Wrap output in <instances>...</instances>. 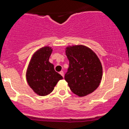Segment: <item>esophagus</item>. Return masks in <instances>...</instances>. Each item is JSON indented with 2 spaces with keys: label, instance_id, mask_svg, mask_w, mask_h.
<instances>
[{
  "label": "esophagus",
  "instance_id": "obj_1",
  "mask_svg": "<svg viewBox=\"0 0 129 129\" xmlns=\"http://www.w3.org/2000/svg\"><path fill=\"white\" fill-rule=\"evenodd\" d=\"M59 73L60 74V75H61V76H62L63 77L64 76V73H63V71H60V72H59Z\"/></svg>",
  "mask_w": 129,
  "mask_h": 129
}]
</instances>
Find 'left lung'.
<instances>
[{"mask_svg": "<svg viewBox=\"0 0 129 129\" xmlns=\"http://www.w3.org/2000/svg\"><path fill=\"white\" fill-rule=\"evenodd\" d=\"M69 67L65 79L72 91L79 96L90 94L98 87L103 67L95 53L82 45L69 46L66 49Z\"/></svg>", "mask_w": 129, "mask_h": 129, "instance_id": "1", "label": "left lung"}]
</instances>
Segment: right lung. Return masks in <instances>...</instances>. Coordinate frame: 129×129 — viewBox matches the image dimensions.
Returning a JSON list of instances; mask_svg holds the SVG:
<instances>
[{
  "instance_id": "add662e5",
  "label": "right lung",
  "mask_w": 129,
  "mask_h": 129,
  "mask_svg": "<svg viewBox=\"0 0 129 129\" xmlns=\"http://www.w3.org/2000/svg\"><path fill=\"white\" fill-rule=\"evenodd\" d=\"M53 51L51 47H42L33 54L26 72L29 86L39 96H46L63 77L54 70V66L49 62Z\"/></svg>"
}]
</instances>
